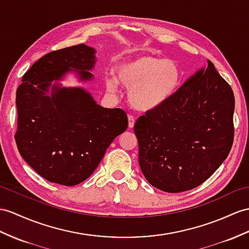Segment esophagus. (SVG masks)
I'll list each match as a JSON object with an SVG mask.
<instances>
[{
	"label": "esophagus",
	"mask_w": 249,
	"mask_h": 249,
	"mask_svg": "<svg viewBox=\"0 0 249 249\" xmlns=\"http://www.w3.org/2000/svg\"><path fill=\"white\" fill-rule=\"evenodd\" d=\"M128 120H129V128L132 129L135 124V118H134V116H132V115H129Z\"/></svg>",
	"instance_id": "34e87169"
}]
</instances>
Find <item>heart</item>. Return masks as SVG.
Returning <instances> with one entry per match:
<instances>
[{
	"instance_id": "b5f03b06",
	"label": "heart",
	"mask_w": 249,
	"mask_h": 249,
	"mask_svg": "<svg viewBox=\"0 0 249 249\" xmlns=\"http://www.w3.org/2000/svg\"><path fill=\"white\" fill-rule=\"evenodd\" d=\"M115 75L119 83L130 89L131 105L141 111H152L166 104L180 82L177 62L148 54L118 64ZM106 87L108 93L115 94L118 84L115 79L107 78Z\"/></svg>"
}]
</instances>
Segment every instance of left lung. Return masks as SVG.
I'll return each instance as SVG.
<instances>
[{
  "instance_id": "obj_1",
  "label": "left lung",
  "mask_w": 249,
  "mask_h": 249,
  "mask_svg": "<svg viewBox=\"0 0 249 249\" xmlns=\"http://www.w3.org/2000/svg\"><path fill=\"white\" fill-rule=\"evenodd\" d=\"M234 96L208 60L166 104L134 125L138 162L149 183L165 192L193 189L226 160L233 142Z\"/></svg>"
}]
</instances>
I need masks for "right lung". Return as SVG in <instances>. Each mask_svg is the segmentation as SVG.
<instances>
[{"label": "right lung", "mask_w": 249, "mask_h": 249, "mask_svg": "<svg viewBox=\"0 0 249 249\" xmlns=\"http://www.w3.org/2000/svg\"><path fill=\"white\" fill-rule=\"evenodd\" d=\"M95 53L84 44L48 53L24 74L17 89L18 150L36 172L54 184L75 186L89 178L114 138L128 128L121 108L100 107L81 88L52 86L70 71L81 81L93 79L89 71L95 65Z\"/></svg>", "instance_id": "add662e5"}]
</instances>
